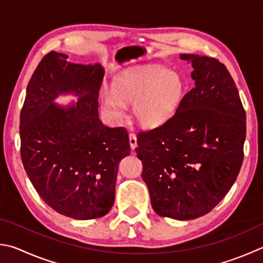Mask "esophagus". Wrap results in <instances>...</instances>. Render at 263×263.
Instances as JSON below:
<instances>
[{"label": "esophagus", "instance_id": "34e87169", "mask_svg": "<svg viewBox=\"0 0 263 263\" xmlns=\"http://www.w3.org/2000/svg\"><path fill=\"white\" fill-rule=\"evenodd\" d=\"M129 144H130V147L133 148V150L137 146V137L134 133L129 134Z\"/></svg>", "mask_w": 263, "mask_h": 263}]
</instances>
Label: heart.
Listing matches in <instances>:
<instances>
[{"mask_svg": "<svg viewBox=\"0 0 263 263\" xmlns=\"http://www.w3.org/2000/svg\"><path fill=\"white\" fill-rule=\"evenodd\" d=\"M185 82L180 73L156 65L127 68L115 79V90L104 88L102 101L116 120L127 115L126 103H133V113L143 127L162 125L182 103Z\"/></svg>", "mask_w": 263, "mask_h": 263, "instance_id": "b5f03b06", "label": "heart"}]
</instances>
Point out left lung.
I'll return each instance as SVG.
<instances>
[{"label":"left lung","instance_id":"left-lung-1","mask_svg":"<svg viewBox=\"0 0 263 263\" xmlns=\"http://www.w3.org/2000/svg\"><path fill=\"white\" fill-rule=\"evenodd\" d=\"M195 87L163 125L137 135L142 177L158 215L191 220L231 189L244 159L246 115L238 89L215 58L181 54Z\"/></svg>","mask_w":263,"mask_h":263}]
</instances>
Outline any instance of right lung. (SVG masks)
Returning a JSON list of instances; mask_svg holds the SVG:
<instances>
[{
	"mask_svg": "<svg viewBox=\"0 0 263 263\" xmlns=\"http://www.w3.org/2000/svg\"><path fill=\"white\" fill-rule=\"evenodd\" d=\"M50 51L34 71L21 112V156L40 197L59 214L90 220L107 214L116 196L119 161L130 153L128 133L98 118L104 71ZM74 92L77 104L56 106Z\"/></svg>",
	"mask_w": 263,
	"mask_h": 263,
	"instance_id": "1",
	"label": "right lung"
}]
</instances>
